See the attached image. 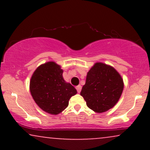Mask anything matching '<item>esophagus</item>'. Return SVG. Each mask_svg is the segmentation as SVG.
Segmentation results:
<instances>
[{"mask_svg":"<svg viewBox=\"0 0 150 150\" xmlns=\"http://www.w3.org/2000/svg\"><path fill=\"white\" fill-rule=\"evenodd\" d=\"M76 89H77V92L80 93V92H81V89H82V86H81V85L77 86V87H76Z\"/></svg>","mask_w":150,"mask_h":150,"instance_id":"esophagus-1","label":"esophagus"}]
</instances>
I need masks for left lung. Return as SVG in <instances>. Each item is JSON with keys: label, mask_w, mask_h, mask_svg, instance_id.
<instances>
[{"label": "left lung", "mask_w": 150, "mask_h": 150, "mask_svg": "<svg viewBox=\"0 0 150 150\" xmlns=\"http://www.w3.org/2000/svg\"><path fill=\"white\" fill-rule=\"evenodd\" d=\"M123 87V79L115 68L103 63H96L87 73L80 95L90 109L103 113L116 104Z\"/></svg>", "instance_id": "1"}]
</instances>
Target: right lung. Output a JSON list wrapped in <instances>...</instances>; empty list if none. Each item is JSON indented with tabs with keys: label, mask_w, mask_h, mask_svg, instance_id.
<instances>
[{
	"label": "right lung",
	"mask_w": 150,
	"mask_h": 150,
	"mask_svg": "<svg viewBox=\"0 0 150 150\" xmlns=\"http://www.w3.org/2000/svg\"><path fill=\"white\" fill-rule=\"evenodd\" d=\"M63 72L59 65L50 61L39 65L31 77L30 89L34 101L50 114L62 112L77 94L76 89L64 80Z\"/></svg>",
	"instance_id": "1"
}]
</instances>
